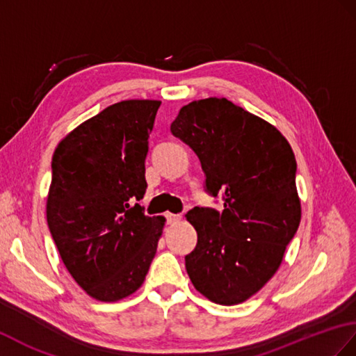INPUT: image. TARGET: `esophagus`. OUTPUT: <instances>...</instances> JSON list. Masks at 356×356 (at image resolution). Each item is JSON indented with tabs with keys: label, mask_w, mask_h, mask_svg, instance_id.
<instances>
[{
	"label": "esophagus",
	"mask_w": 356,
	"mask_h": 356,
	"mask_svg": "<svg viewBox=\"0 0 356 356\" xmlns=\"http://www.w3.org/2000/svg\"><path fill=\"white\" fill-rule=\"evenodd\" d=\"M165 218H167V222L168 225H175V222H177V221H180V216L179 213H165Z\"/></svg>",
	"instance_id": "esophagus-1"
}]
</instances>
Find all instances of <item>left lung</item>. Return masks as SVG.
<instances>
[{
  "label": "left lung",
  "instance_id": "1",
  "mask_svg": "<svg viewBox=\"0 0 356 356\" xmlns=\"http://www.w3.org/2000/svg\"><path fill=\"white\" fill-rule=\"evenodd\" d=\"M170 130L197 154L204 191L225 202L221 212H188L197 230L189 279L212 302L241 303L275 275L299 229L294 153L276 127L226 98L184 106Z\"/></svg>",
  "mask_w": 356,
  "mask_h": 356
}]
</instances>
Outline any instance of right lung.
Returning a JSON list of instances; mask_svg holds the SVG:
<instances>
[{
  "label": "right lung",
  "mask_w": 356,
  "mask_h": 356,
  "mask_svg": "<svg viewBox=\"0 0 356 356\" xmlns=\"http://www.w3.org/2000/svg\"><path fill=\"white\" fill-rule=\"evenodd\" d=\"M161 102L106 107L72 130L51 161L47 221L74 280L97 300L135 293L158 249L163 217H147L148 138Z\"/></svg>",
  "instance_id": "right-lung-1"
}]
</instances>
